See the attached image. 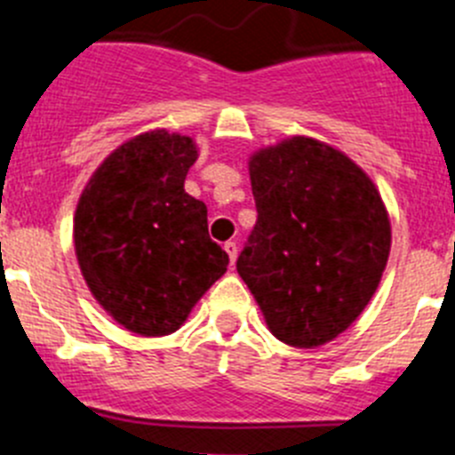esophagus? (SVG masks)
<instances>
[{
	"label": "esophagus",
	"mask_w": 455,
	"mask_h": 455,
	"mask_svg": "<svg viewBox=\"0 0 455 455\" xmlns=\"http://www.w3.org/2000/svg\"><path fill=\"white\" fill-rule=\"evenodd\" d=\"M223 248H225V252H228V257H230V262L235 264L236 262V252H239V246H236L235 241H228Z\"/></svg>",
	"instance_id": "34e87169"
}]
</instances>
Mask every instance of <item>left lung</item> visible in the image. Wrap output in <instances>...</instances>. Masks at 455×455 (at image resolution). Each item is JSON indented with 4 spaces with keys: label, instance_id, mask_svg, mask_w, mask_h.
<instances>
[{
    "label": "left lung",
    "instance_id": "1",
    "mask_svg": "<svg viewBox=\"0 0 455 455\" xmlns=\"http://www.w3.org/2000/svg\"><path fill=\"white\" fill-rule=\"evenodd\" d=\"M257 223L236 271L273 337L323 347L363 315L392 248L380 191L337 148L289 136L248 156Z\"/></svg>",
    "mask_w": 455,
    "mask_h": 455
}]
</instances>
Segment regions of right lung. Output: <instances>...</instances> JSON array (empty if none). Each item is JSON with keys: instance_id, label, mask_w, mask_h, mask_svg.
I'll return each mask as SVG.
<instances>
[{"instance_id": "1", "label": "right lung", "mask_w": 455, "mask_h": 455, "mask_svg": "<svg viewBox=\"0 0 455 455\" xmlns=\"http://www.w3.org/2000/svg\"><path fill=\"white\" fill-rule=\"evenodd\" d=\"M198 159L191 136H132L79 196L72 239L88 291L116 323L164 337L187 323L230 257L209 239L207 207L184 191Z\"/></svg>"}]
</instances>
